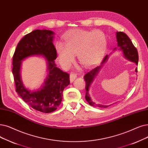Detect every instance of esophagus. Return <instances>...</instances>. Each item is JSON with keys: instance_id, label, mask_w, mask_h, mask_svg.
Instances as JSON below:
<instances>
[{"instance_id": "esophagus-1", "label": "esophagus", "mask_w": 148, "mask_h": 148, "mask_svg": "<svg viewBox=\"0 0 148 148\" xmlns=\"http://www.w3.org/2000/svg\"><path fill=\"white\" fill-rule=\"evenodd\" d=\"M69 75H70L69 78H70V82H73L75 79V78L77 77V75L74 73H71Z\"/></svg>"}]
</instances>
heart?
Segmentation results:
<instances>
[{
	"mask_svg": "<svg viewBox=\"0 0 148 148\" xmlns=\"http://www.w3.org/2000/svg\"><path fill=\"white\" fill-rule=\"evenodd\" d=\"M64 38L65 43L57 42L56 47L59 61L65 68L73 62L76 54L82 66H91L101 60L106 49V36L100 30L75 29L69 31Z\"/></svg>",
	"mask_w": 148,
	"mask_h": 148,
	"instance_id": "obj_1",
	"label": "heart"
}]
</instances>
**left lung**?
I'll return each instance as SVG.
<instances>
[{
  "instance_id": "1",
  "label": "left lung",
  "mask_w": 148,
  "mask_h": 148,
  "mask_svg": "<svg viewBox=\"0 0 148 148\" xmlns=\"http://www.w3.org/2000/svg\"><path fill=\"white\" fill-rule=\"evenodd\" d=\"M117 44L119 47H120V49L122 50L123 52V55L126 57V59L130 60L132 62H134L136 63V65H138V55L137 48L134 47L132 42H131V39L129 38L125 33L123 32H117ZM108 59V56H106L105 57L104 59L103 60V62H101V65L103 63L105 62V61ZM101 65L100 66L96 67L91 70L87 72L86 74L84 75V79L86 82V85H85V89H86V95L85 99L88 102V103L92 106H97L99 108H108L110 105H102L100 104H96L95 103L93 102L91 98H90L89 94H88V89L91 84V82H92L95 76L97 75V74L99 72V70L100 68ZM136 73L137 72V69H136Z\"/></svg>"
}]
</instances>
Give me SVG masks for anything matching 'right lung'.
<instances>
[{"label":"right lung","mask_w":148,"mask_h":148,"mask_svg":"<svg viewBox=\"0 0 148 148\" xmlns=\"http://www.w3.org/2000/svg\"><path fill=\"white\" fill-rule=\"evenodd\" d=\"M54 33L36 29L25 35L17 44L12 57V73L16 91L23 100L34 110L43 113L56 111L62 100L63 91L69 83V75L56 66L57 51L53 43ZM42 55L49 61V75L40 90L31 92L23 85L20 77L21 61L27 56Z\"/></svg>","instance_id":"1"}]
</instances>
